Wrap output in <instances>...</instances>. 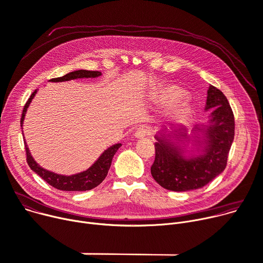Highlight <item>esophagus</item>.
<instances>
[{"instance_id":"obj_1","label":"esophagus","mask_w":263,"mask_h":263,"mask_svg":"<svg viewBox=\"0 0 263 263\" xmlns=\"http://www.w3.org/2000/svg\"><path fill=\"white\" fill-rule=\"evenodd\" d=\"M152 134L151 129L146 126V125H140L137 127L136 131H135V136L138 138H142V137H146V136H150Z\"/></svg>"}]
</instances>
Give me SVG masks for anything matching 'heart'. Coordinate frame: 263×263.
<instances>
[{
	"mask_svg": "<svg viewBox=\"0 0 263 263\" xmlns=\"http://www.w3.org/2000/svg\"><path fill=\"white\" fill-rule=\"evenodd\" d=\"M180 91L176 88H171L169 90H166L164 92H162L161 94V100L164 103H172L174 101H176V99L179 97ZM187 110V104L184 101H180L177 103L176 107H175V111L177 113H184Z\"/></svg>",
	"mask_w": 263,
	"mask_h": 263,
	"instance_id": "heart-1",
	"label": "heart"
}]
</instances>
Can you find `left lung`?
Returning <instances> with one entry per match:
<instances>
[{"label":"left lung","mask_w":263,"mask_h":263,"mask_svg":"<svg viewBox=\"0 0 263 263\" xmlns=\"http://www.w3.org/2000/svg\"><path fill=\"white\" fill-rule=\"evenodd\" d=\"M211 108L215 109L210 119L211 125L204 128L208 140L203 155L184 159L180 148L172 141L156 137L151 174L162 187L176 192L199 189L226 169L235 134V118L226 95L214 86H210L208 90L205 109ZM180 133L186 138L185 133Z\"/></svg>","instance_id":"left-lung-1"}]
</instances>
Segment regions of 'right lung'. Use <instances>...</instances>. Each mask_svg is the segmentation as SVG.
<instances>
[{"label": "right lung", "mask_w": 263, "mask_h": 263, "mask_svg": "<svg viewBox=\"0 0 263 263\" xmlns=\"http://www.w3.org/2000/svg\"><path fill=\"white\" fill-rule=\"evenodd\" d=\"M102 73L100 71H89V70H77L73 71V72L67 73L64 77L61 78H55L51 79V82H64V81H70V80H76V79H83V78H98ZM37 90V89H36ZM36 90L30 95V98L26 102L25 106H24L23 112H22V117H21V127L23 126V121H24V116H25L26 110L33 99V97L36 93ZM25 145V151H26V160L29 165V168L35 172L40 177H42L47 183H49L53 187L62 191H88L91 190L95 186H98L107 176L108 171L110 169V165L112 162V158L118 148L121 147V144H116L112 147H110L108 150H106L102 156L94 162L93 165H91L90 168L82 173L76 174V175H71V176H64V175H59L53 172L47 171L43 169L42 166H40L32 156L30 155V152L27 148L26 141L24 142Z\"/></svg>", "instance_id": "right-lung-1"}]
</instances>
